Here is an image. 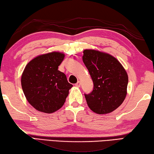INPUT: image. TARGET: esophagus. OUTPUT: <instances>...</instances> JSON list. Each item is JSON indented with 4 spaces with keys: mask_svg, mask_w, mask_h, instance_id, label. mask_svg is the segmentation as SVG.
I'll use <instances>...</instances> for the list:
<instances>
[{
    "mask_svg": "<svg viewBox=\"0 0 154 154\" xmlns=\"http://www.w3.org/2000/svg\"><path fill=\"white\" fill-rule=\"evenodd\" d=\"M75 86L76 87H80V81H78L77 82H76V84H75Z\"/></svg>",
    "mask_w": 154,
    "mask_h": 154,
    "instance_id": "obj_1",
    "label": "esophagus"
}]
</instances>
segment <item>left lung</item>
Wrapping results in <instances>:
<instances>
[{"instance_id":"1","label":"left lung","mask_w":154,"mask_h":154,"mask_svg":"<svg viewBox=\"0 0 154 154\" xmlns=\"http://www.w3.org/2000/svg\"><path fill=\"white\" fill-rule=\"evenodd\" d=\"M82 60L94 82L93 91L85 94L89 107L98 114L112 112L126 97V71L112 55L94 49L84 50Z\"/></svg>"}]
</instances>
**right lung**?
Returning <instances> with one entry per match:
<instances>
[{"instance_id": "1", "label": "right lung", "mask_w": 154, "mask_h": 154, "mask_svg": "<svg viewBox=\"0 0 154 154\" xmlns=\"http://www.w3.org/2000/svg\"><path fill=\"white\" fill-rule=\"evenodd\" d=\"M65 54L53 52L32 59L21 76L25 96L32 107L39 112L51 113L63 107L69 90L73 87L66 75L58 70Z\"/></svg>"}]
</instances>
